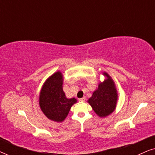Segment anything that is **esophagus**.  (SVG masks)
I'll use <instances>...</instances> for the list:
<instances>
[{"mask_svg":"<svg viewBox=\"0 0 155 155\" xmlns=\"http://www.w3.org/2000/svg\"><path fill=\"white\" fill-rule=\"evenodd\" d=\"M79 101H80V102H84V101H85V97H82V98L79 99Z\"/></svg>","mask_w":155,"mask_h":155,"instance_id":"obj_1","label":"esophagus"}]
</instances>
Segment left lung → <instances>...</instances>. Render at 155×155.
Masks as SVG:
<instances>
[{
    "instance_id": "obj_1",
    "label": "left lung",
    "mask_w": 155,
    "mask_h": 155,
    "mask_svg": "<svg viewBox=\"0 0 155 155\" xmlns=\"http://www.w3.org/2000/svg\"><path fill=\"white\" fill-rule=\"evenodd\" d=\"M101 74L105 79L99 82L98 87L88 99L89 103L95 114L100 118H106L115 111L118 99V94L116 84L112 78L107 72Z\"/></svg>"
}]
</instances>
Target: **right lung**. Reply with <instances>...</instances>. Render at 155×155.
I'll return each mask as SVG.
<instances>
[{
  "instance_id": "obj_1",
  "label": "right lung",
  "mask_w": 155,
  "mask_h": 155,
  "mask_svg": "<svg viewBox=\"0 0 155 155\" xmlns=\"http://www.w3.org/2000/svg\"><path fill=\"white\" fill-rule=\"evenodd\" d=\"M63 75L60 71L49 76L44 82L39 92V104L48 119L61 123L65 119L75 98H67L63 90Z\"/></svg>"
}]
</instances>
